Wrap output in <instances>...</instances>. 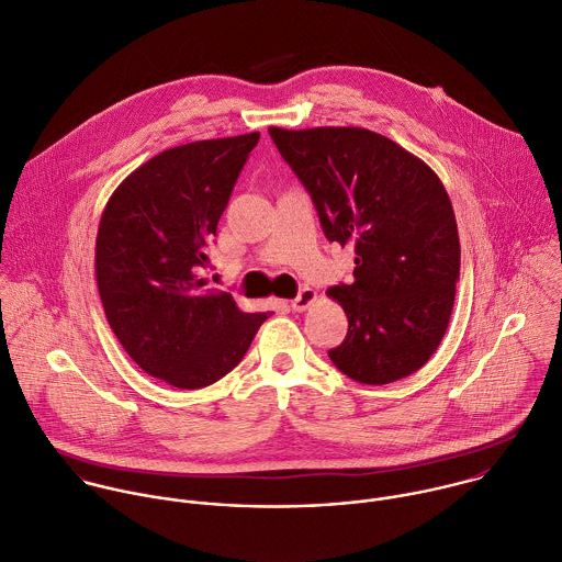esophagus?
Masks as SVG:
<instances>
[{
	"mask_svg": "<svg viewBox=\"0 0 562 562\" xmlns=\"http://www.w3.org/2000/svg\"><path fill=\"white\" fill-rule=\"evenodd\" d=\"M315 300H317V293H315L313 289H302V291L297 293V297L291 302V308L297 311V313H302V311H306Z\"/></svg>",
	"mask_w": 562,
	"mask_h": 562,
	"instance_id": "1",
	"label": "esophagus"
}]
</instances>
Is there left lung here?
<instances>
[{"label":"left lung","mask_w":562,"mask_h":562,"mask_svg":"<svg viewBox=\"0 0 562 562\" xmlns=\"http://www.w3.org/2000/svg\"><path fill=\"white\" fill-rule=\"evenodd\" d=\"M269 133L308 190L326 238L355 245L352 284L328 289L348 315L330 361L366 385L414 374L447 333L460 278L458 223L440 177L368 128Z\"/></svg>","instance_id":"left-lung-1"}]
</instances>
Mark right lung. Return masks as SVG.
Instances as JSON below:
<instances>
[{
	"label": "right lung",
	"instance_id": "obj_1",
	"mask_svg": "<svg viewBox=\"0 0 562 562\" xmlns=\"http://www.w3.org/2000/svg\"><path fill=\"white\" fill-rule=\"evenodd\" d=\"M260 133L168 148L104 205L95 280L106 322L150 376L199 390L232 372L269 313H243L205 289V249Z\"/></svg>",
	"mask_w": 562,
	"mask_h": 562
}]
</instances>
